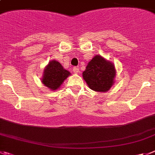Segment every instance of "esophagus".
I'll list each match as a JSON object with an SVG mask.
<instances>
[{
    "mask_svg": "<svg viewBox=\"0 0 155 155\" xmlns=\"http://www.w3.org/2000/svg\"><path fill=\"white\" fill-rule=\"evenodd\" d=\"M73 71L74 74L80 73V70H79V68H78V67H74V68H73Z\"/></svg>",
    "mask_w": 155,
    "mask_h": 155,
    "instance_id": "1",
    "label": "esophagus"
}]
</instances>
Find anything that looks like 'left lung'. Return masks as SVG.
<instances>
[{
    "mask_svg": "<svg viewBox=\"0 0 155 155\" xmlns=\"http://www.w3.org/2000/svg\"><path fill=\"white\" fill-rule=\"evenodd\" d=\"M82 74L91 90L106 92L110 90L114 83L116 70L113 63L101 55H95L88 62Z\"/></svg>",
    "mask_w": 155,
    "mask_h": 155,
    "instance_id": "left-lung-1",
    "label": "left lung"
}]
</instances>
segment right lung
Masks as SVG:
<instances>
[{"label": "right lung", "mask_w": 155, "mask_h": 155, "mask_svg": "<svg viewBox=\"0 0 155 155\" xmlns=\"http://www.w3.org/2000/svg\"><path fill=\"white\" fill-rule=\"evenodd\" d=\"M71 73L65 70L61 64L53 60L48 63L44 71L41 81L50 90H58Z\"/></svg>", "instance_id": "1"}]
</instances>
